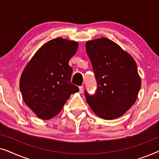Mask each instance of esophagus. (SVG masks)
I'll use <instances>...</instances> for the list:
<instances>
[{"mask_svg": "<svg viewBox=\"0 0 159 159\" xmlns=\"http://www.w3.org/2000/svg\"><path fill=\"white\" fill-rule=\"evenodd\" d=\"M79 89H80V93H83V91H84V88H83V86H80V88H79Z\"/></svg>", "mask_w": 159, "mask_h": 159, "instance_id": "34e87169", "label": "esophagus"}]
</instances>
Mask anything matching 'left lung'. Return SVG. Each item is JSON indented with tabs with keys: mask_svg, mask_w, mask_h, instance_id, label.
Segmentation results:
<instances>
[{
	"mask_svg": "<svg viewBox=\"0 0 159 159\" xmlns=\"http://www.w3.org/2000/svg\"><path fill=\"white\" fill-rule=\"evenodd\" d=\"M98 83L97 92L86 101L97 116L106 120L119 118L135 103L141 79L135 61L114 41L106 38L85 44Z\"/></svg>",
	"mask_w": 159,
	"mask_h": 159,
	"instance_id": "left-lung-1",
	"label": "left lung"
}]
</instances>
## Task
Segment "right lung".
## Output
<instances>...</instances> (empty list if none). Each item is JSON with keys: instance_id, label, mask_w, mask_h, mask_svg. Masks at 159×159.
Listing matches in <instances>:
<instances>
[{"instance_id": "obj_1", "label": "right lung", "mask_w": 159, "mask_h": 159, "mask_svg": "<svg viewBox=\"0 0 159 159\" xmlns=\"http://www.w3.org/2000/svg\"><path fill=\"white\" fill-rule=\"evenodd\" d=\"M79 43L62 38L43 45L21 73L19 87L28 107L41 119H52L79 88L71 83L73 69L69 60Z\"/></svg>"}]
</instances>
